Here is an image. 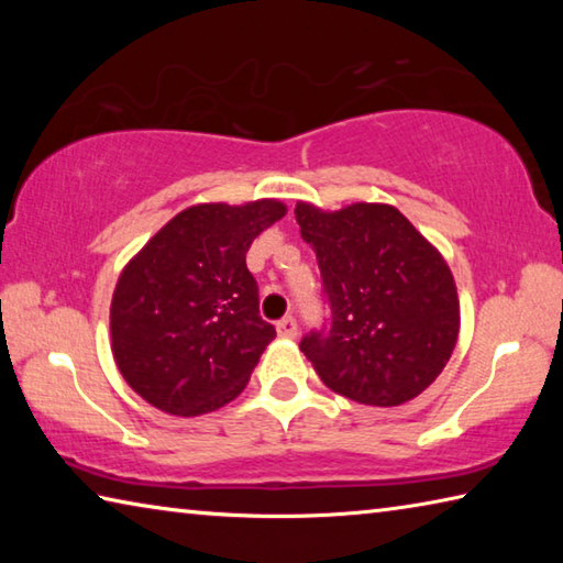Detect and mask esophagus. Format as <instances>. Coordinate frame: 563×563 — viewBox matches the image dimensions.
<instances>
[{"label": "esophagus", "instance_id": "obj_1", "mask_svg": "<svg viewBox=\"0 0 563 563\" xmlns=\"http://www.w3.org/2000/svg\"><path fill=\"white\" fill-rule=\"evenodd\" d=\"M275 330H278V335H280V338H288V340L298 338V320H295L292 316L283 318V320L278 322V325H275Z\"/></svg>", "mask_w": 563, "mask_h": 563}]
</instances>
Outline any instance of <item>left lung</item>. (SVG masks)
Masks as SVG:
<instances>
[{"mask_svg":"<svg viewBox=\"0 0 563 563\" xmlns=\"http://www.w3.org/2000/svg\"><path fill=\"white\" fill-rule=\"evenodd\" d=\"M318 255L330 328L300 342L332 393L397 407L430 387L460 335V298L442 253L387 203L295 206Z\"/></svg>","mask_w":563,"mask_h":563,"instance_id":"left-lung-1","label":"left lung"}]
</instances>
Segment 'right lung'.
Here are the masks:
<instances>
[{"mask_svg": "<svg viewBox=\"0 0 563 563\" xmlns=\"http://www.w3.org/2000/svg\"><path fill=\"white\" fill-rule=\"evenodd\" d=\"M285 211L275 198L190 206L121 271L111 300V352L148 405L198 417L243 393L275 338L258 316V283L245 253Z\"/></svg>", "mask_w": 563, "mask_h": 563, "instance_id": "add662e5", "label": "right lung"}]
</instances>
